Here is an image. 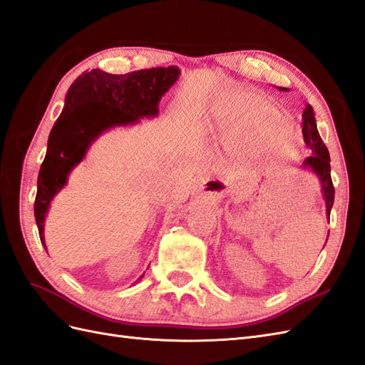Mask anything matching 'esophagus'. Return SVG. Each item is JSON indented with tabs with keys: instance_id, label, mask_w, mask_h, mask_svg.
<instances>
[{
	"instance_id": "34e87169",
	"label": "esophagus",
	"mask_w": 365,
	"mask_h": 365,
	"mask_svg": "<svg viewBox=\"0 0 365 365\" xmlns=\"http://www.w3.org/2000/svg\"><path fill=\"white\" fill-rule=\"evenodd\" d=\"M210 185H211V191H208V194H217V192H220V191H216V190H220L222 188V185H220V182H210Z\"/></svg>"
}]
</instances>
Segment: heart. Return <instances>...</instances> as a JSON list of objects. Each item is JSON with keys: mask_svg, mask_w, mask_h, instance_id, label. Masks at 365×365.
I'll return each instance as SVG.
<instances>
[{"mask_svg": "<svg viewBox=\"0 0 365 365\" xmlns=\"http://www.w3.org/2000/svg\"><path fill=\"white\" fill-rule=\"evenodd\" d=\"M216 130L231 151L262 153L282 162L299 155L301 137L288 114L256 92H239L216 112Z\"/></svg>", "mask_w": 365, "mask_h": 365, "instance_id": "heart-1", "label": "heart"}]
</instances>
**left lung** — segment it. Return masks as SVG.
Here are the masks:
<instances>
[{
    "mask_svg": "<svg viewBox=\"0 0 365 365\" xmlns=\"http://www.w3.org/2000/svg\"><path fill=\"white\" fill-rule=\"evenodd\" d=\"M284 91H288L285 88H280ZM302 134H304V142L307 146L312 149V155L307 157L302 168H307V170L313 171L317 179L321 182L322 186V195L325 200V207H327V216L330 217V211L334 202V186L331 182V174H330V154L329 149L324 145L322 138L317 133V126H316V118H314V112L310 105H307L302 114Z\"/></svg>",
    "mask_w": 365,
    "mask_h": 365,
    "instance_id": "left-lung-1",
    "label": "left lung"
}]
</instances>
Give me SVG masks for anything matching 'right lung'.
<instances>
[{
    "label": "right lung",
    "instance_id": "1",
    "mask_svg": "<svg viewBox=\"0 0 365 365\" xmlns=\"http://www.w3.org/2000/svg\"><path fill=\"white\" fill-rule=\"evenodd\" d=\"M180 76L179 68H153L112 76L92 69L72 83L61 115L51 130L48 151L36 182L35 220L44 244V219L51 200L100 134L114 126L155 117L162 100Z\"/></svg>",
    "mask_w": 365,
    "mask_h": 365
}]
</instances>
